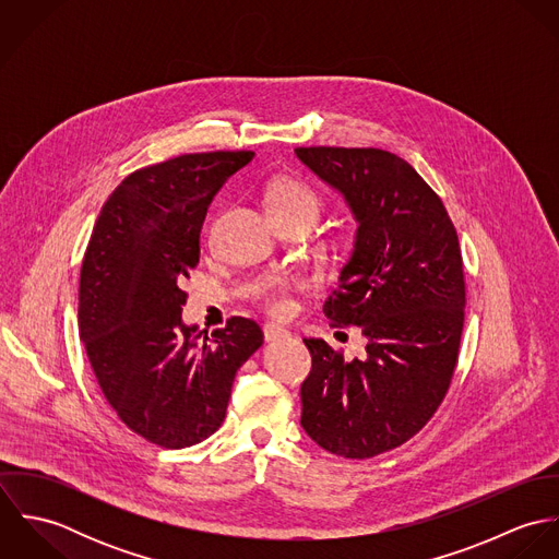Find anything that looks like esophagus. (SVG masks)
<instances>
[{
	"label": "esophagus",
	"instance_id": "esophagus-1",
	"mask_svg": "<svg viewBox=\"0 0 559 559\" xmlns=\"http://www.w3.org/2000/svg\"><path fill=\"white\" fill-rule=\"evenodd\" d=\"M288 335H290L288 329H282L277 324H264V340L266 342H277V340H284Z\"/></svg>",
	"mask_w": 559,
	"mask_h": 559
}]
</instances>
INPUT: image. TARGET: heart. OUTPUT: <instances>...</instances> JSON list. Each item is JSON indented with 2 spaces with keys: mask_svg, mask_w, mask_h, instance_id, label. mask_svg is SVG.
<instances>
[{
  "mask_svg": "<svg viewBox=\"0 0 559 559\" xmlns=\"http://www.w3.org/2000/svg\"><path fill=\"white\" fill-rule=\"evenodd\" d=\"M266 204L269 213L275 217H290V219H301L310 226L319 222L322 202H320L317 191H312L308 185L299 180H277L271 185L266 193ZM297 282L293 280H282V277H269L260 286V297L264 299V306L271 314H286L290 304H288V290H293Z\"/></svg>",
  "mask_w": 559,
  "mask_h": 559,
  "instance_id": "heart-1",
  "label": "heart"
}]
</instances>
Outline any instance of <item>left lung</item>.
Segmentation results:
<instances>
[{
	"label": "left lung",
	"instance_id": "8db88e82",
	"mask_svg": "<svg viewBox=\"0 0 559 559\" xmlns=\"http://www.w3.org/2000/svg\"><path fill=\"white\" fill-rule=\"evenodd\" d=\"M295 155L357 224L322 312L366 337V355L350 361L324 340H304L312 372L301 426L331 454L370 459L419 432L450 388L465 320L459 237L439 195L396 155L329 146Z\"/></svg>",
	"mask_w": 559,
	"mask_h": 559
}]
</instances>
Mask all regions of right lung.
<instances>
[{"mask_svg": "<svg viewBox=\"0 0 559 559\" xmlns=\"http://www.w3.org/2000/svg\"><path fill=\"white\" fill-rule=\"evenodd\" d=\"M251 151L200 153L129 174L109 195L81 264L80 337L118 417L160 448H189L224 421L240 366L262 346L249 319L209 335L182 322L180 280L200 260L213 195Z\"/></svg>", "mask_w": 559, "mask_h": 559, "instance_id": "obj_1", "label": "right lung"}]
</instances>
